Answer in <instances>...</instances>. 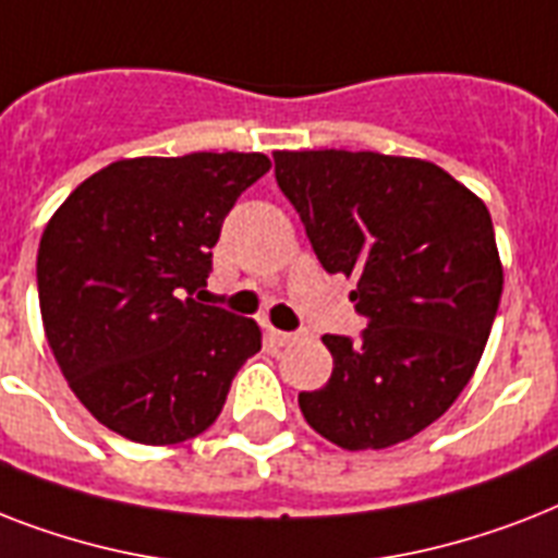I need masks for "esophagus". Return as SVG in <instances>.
<instances>
[{"instance_id": "34e87169", "label": "esophagus", "mask_w": 558, "mask_h": 558, "mask_svg": "<svg viewBox=\"0 0 558 558\" xmlns=\"http://www.w3.org/2000/svg\"><path fill=\"white\" fill-rule=\"evenodd\" d=\"M266 336H269L271 344H278V348H287V344H292V341L298 339L295 332H283V330H275V327H269L266 330Z\"/></svg>"}]
</instances>
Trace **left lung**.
<instances>
[{
    "label": "left lung",
    "instance_id": "8db88e82",
    "mask_svg": "<svg viewBox=\"0 0 558 558\" xmlns=\"http://www.w3.org/2000/svg\"><path fill=\"white\" fill-rule=\"evenodd\" d=\"M275 179L330 275L356 280L359 339L324 336L332 376L298 393L315 432L388 449L449 411L472 379L504 289L493 217L432 161L381 153H275Z\"/></svg>",
    "mask_w": 558,
    "mask_h": 558
}]
</instances>
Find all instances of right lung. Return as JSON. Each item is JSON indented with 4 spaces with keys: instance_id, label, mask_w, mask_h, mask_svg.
<instances>
[{
    "instance_id": "add662e5",
    "label": "right lung",
    "mask_w": 558,
    "mask_h": 558,
    "mask_svg": "<svg viewBox=\"0 0 558 558\" xmlns=\"http://www.w3.org/2000/svg\"><path fill=\"white\" fill-rule=\"evenodd\" d=\"M263 153L124 159L48 219L37 292L48 348L92 416L144 446L202 434L260 350V327L196 301L236 196Z\"/></svg>"
}]
</instances>
